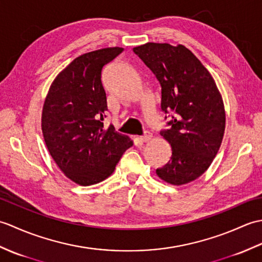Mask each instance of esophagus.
I'll list each match as a JSON object with an SVG mask.
<instances>
[{
    "label": "esophagus",
    "instance_id": "34e87169",
    "mask_svg": "<svg viewBox=\"0 0 262 262\" xmlns=\"http://www.w3.org/2000/svg\"><path fill=\"white\" fill-rule=\"evenodd\" d=\"M151 140H152V134L149 132H145L144 133V135L141 136V141L143 143H148Z\"/></svg>",
    "mask_w": 262,
    "mask_h": 262
}]
</instances>
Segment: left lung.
<instances>
[{
  "instance_id": "left-lung-1",
  "label": "left lung",
  "mask_w": 262,
  "mask_h": 262,
  "mask_svg": "<svg viewBox=\"0 0 262 262\" xmlns=\"http://www.w3.org/2000/svg\"><path fill=\"white\" fill-rule=\"evenodd\" d=\"M133 52L160 82L161 109L172 118L169 129L160 133L172 157L157 174L174 186L196 180L213 162L225 130L223 99L213 76L182 45L147 42Z\"/></svg>"
}]
</instances>
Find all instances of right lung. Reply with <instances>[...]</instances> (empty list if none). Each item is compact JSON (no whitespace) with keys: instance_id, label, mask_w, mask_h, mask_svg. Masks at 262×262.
Listing matches in <instances>:
<instances>
[{"instance_id":"1","label":"right lung","mask_w":262,"mask_h":262,"mask_svg":"<svg viewBox=\"0 0 262 262\" xmlns=\"http://www.w3.org/2000/svg\"><path fill=\"white\" fill-rule=\"evenodd\" d=\"M122 51L109 47L76 57L54 80L43 103L41 129L48 151L64 174L81 186L108 178L133 146L102 122L108 108L101 71Z\"/></svg>"}]
</instances>
